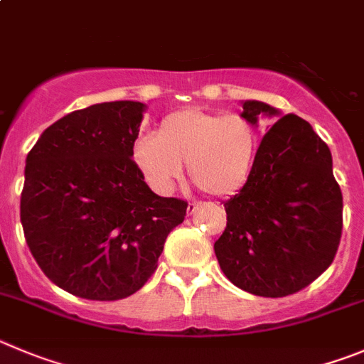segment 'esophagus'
I'll use <instances>...</instances> for the list:
<instances>
[{
    "instance_id": "obj_1",
    "label": "esophagus",
    "mask_w": 364,
    "mask_h": 364,
    "mask_svg": "<svg viewBox=\"0 0 364 364\" xmlns=\"http://www.w3.org/2000/svg\"><path fill=\"white\" fill-rule=\"evenodd\" d=\"M198 209H200V204H193V202H191V204H188V215L189 216L195 215V213L198 211Z\"/></svg>"
}]
</instances>
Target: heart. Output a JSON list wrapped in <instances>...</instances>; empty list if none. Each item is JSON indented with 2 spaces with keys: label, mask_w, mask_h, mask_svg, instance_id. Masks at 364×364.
I'll list each match as a JSON object with an SVG mask.
<instances>
[{
  "label": "heart",
  "mask_w": 364,
  "mask_h": 364,
  "mask_svg": "<svg viewBox=\"0 0 364 364\" xmlns=\"http://www.w3.org/2000/svg\"><path fill=\"white\" fill-rule=\"evenodd\" d=\"M258 149V129L243 115L186 108L164 117L155 136L139 139L132 160L159 193L171 191L186 162L200 189L223 196L247 184Z\"/></svg>",
  "instance_id": "obj_1"
}]
</instances>
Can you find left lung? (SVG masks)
I'll return each instance as SVG.
<instances>
[{
    "label": "left lung",
    "instance_id": "8db88e82",
    "mask_svg": "<svg viewBox=\"0 0 364 364\" xmlns=\"http://www.w3.org/2000/svg\"><path fill=\"white\" fill-rule=\"evenodd\" d=\"M242 115L279 117L263 135L247 184L225 202L228 228L215 242L220 269L242 291L283 298L311 285L334 259L343 195L332 153L312 126L262 101Z\"/></svg>",
    "mask_w": 364,
    "mask_h": 364
}]
</instances>
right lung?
Here are the masks:
<instances>
[{"label":"right lung","mask_w":364,"mask_h":364,"mask_svg":"<svg viewBox=\"0 0 364 364\" xmlns=\"http://www.w3.org/2000/svg\"><path fill=\"white\" fill-rule=\"evenodd\" d=\"M144 112L136 101L77 109L26 155V243L50 282L79 298L113 301L139 291L184 222V200L155 195L133 164Z\"/></svg>","instance_id":"obj_1"}]
</instances>
